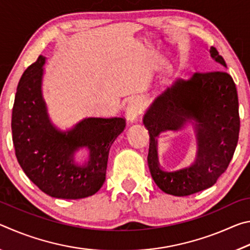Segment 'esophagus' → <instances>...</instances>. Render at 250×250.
Listing matches in <instances>:
<instances>
[{"instance_id":"esophagus-1","label":"esophagus","mask_w":250,"mask_h":250,"mask_svg":"<svg viewBox=\"0 0 250 250\" xmlns=\"http://www.w3.org/2000/svg\"><path fill=\"white\" fill-rule=\"evenodd\" d=\"M142 111H143V105L140 101L138 100L131 101L125 110L126 119H128L130 122H133L137 120V118L141 115Z\"/></svg>"}]
</instances>
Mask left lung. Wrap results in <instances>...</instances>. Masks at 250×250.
Segmentation results:
<instances>
[{"mask_svg": "<svg viewBox=\"0 0 250 250\" xmlns=\"http://www.w3.org/2000/svg\"><path fill=\"white\" fill-rule=\"evenodd\" d=\"M209 53L226 67L216 48L210 47ZM143 124L150 134L147 166L163 192L188 196L208 188L227 170L238 142L240 119L234 80L224 70L198 71L188 80H176L154 100ZM188 126L198 139L196 163L176 171L163 170L157 160L155 138L164 130H181Z\"/></svg>", "mask_w": 250, "mask_h": 250, "instance_id": "8db88e82", "label": "left lung"}]
</instances>
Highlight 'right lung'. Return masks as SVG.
Returning a JSON list of instances; mask_svg holds the SVG:
<instances>
[{"label":"right lung","mask_w":250,"mask_h":250,"mask_svg":"<svg viewBox=\"0 0 250 250\" xmlns=\"http://www.w3.org/2000/svg\"><path fill=\"white\" fill-rule=\"evenodd\" d=\"M45 57L27 67L20 79L12 111L15 155L25 174L49 196L78 200L94 195L105 181L110 146L125 128V118H86L69 131L50 124L42 98ZM90 149L79 164L74 152Z\"/></svg>","instance_id":"right-lung-1"}]
</instances>
